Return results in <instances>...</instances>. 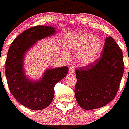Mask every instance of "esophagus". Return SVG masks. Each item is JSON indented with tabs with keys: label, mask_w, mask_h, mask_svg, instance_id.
I'll return each instance as SVG.
<instances>
[{
	"label": "esophagus",
	"mask_w": 129,
	"mask_h": 129,
	"mask_svg": "<svg viewBox=\"0 0 129 129\" xmlns=\"http://www.w3.org/2000/svg\"><path fill=\"white\" fill-rule=\"evenodd\" d=\"M69 73L70 74H74V69L73 67H71L69 68Z\"/></svg>",
	"instance_id": "34e87169"
}]
</instances>
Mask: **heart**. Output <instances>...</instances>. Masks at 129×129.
<instances>
[{
  "label": "heart",
  "mask_w": 129,
  "mask_h": 129,
  "mask_svg": "<svg viewBox=\"0 0 129 129\" xmlns=\"http://www.w3.org/2000/svg\"><path fill=\"white\" fill-rule=\"evenodd\" d=\"M69 49L75 54V60L78 65L87 67L93 64L101 56L102 50L101 40L90 33H84L71 40ZM63 55L67 57V54Z\"/></svg>",
  "instance_id": "b5f03b06"
}]
</instances>
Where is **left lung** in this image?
<instances>
[{
  "label": "left lung",
  "instance_id": "8db88e82",
  "mask_svg": "<svg viewBox=\"0 0 129 129\" xmlns=\"http://www.w3.org/2000/svg\"><path fill=\"white\" fill-rule=\"evenodd\" d=\"M124 72L123 54L110 36L105 39L101 57L87 67L75 69V95L85 110L105 106L116 95Z\"/></svg>",
  "mask_w": 129,
  "mask_h": 129
}]
</instances>
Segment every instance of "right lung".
Listing matches in <instances>:
<instances>
[{
    "label": "right lung",
    "instance_id": "obj_1",
    "mask_svg": "<svg viewBox=\"0 0 129 129\" xmlns=\"http://www.w3.org/2000/svg\"><path fill=\"white\" fill-rule=\"evenodd\" d=\"M57 28L38 25L17 36L9 47L6 62V76L12 95L22 105L39 110L49 106L54 97L55 84L67 75V66L46 69L37 80L30 79L24 69L26 54L39 40L54 36Z\"/></svg>",
    "mask_w": 129,
    "mask_h": 129
}]
</instances>
